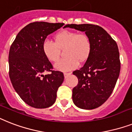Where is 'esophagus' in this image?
Instances as JSON below:
<instances>
[{"instance_id":"esophagus-1","label":"esophagus","mask_w":132,"mask_h":132,"mask_svg":"<svg viewBox=\"0 0 132 132\" xmlns=\"http://www.w3.org/2000/svg\"><path fill=\"white\" fill-rule=\"evenodd\" d=\"M71 74H72V72H68V73H67V72H64V77H65V78H66V77H68V76L70 75Z\"/></svg>"}]
</instances>
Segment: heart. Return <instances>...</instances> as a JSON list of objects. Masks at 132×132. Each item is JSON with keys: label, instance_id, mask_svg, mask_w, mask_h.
I'll use <instances>...</instances> for the list:
<instances>
[{"label": "heart", "instance_id": "1", "mask_svg": "<svg viewBox=\"0 0 132 132\" xmlns=\"http://www.w3.org/2000/svg\"><path fill=\"white\" fill-rule=\"evenodd\" d=\"M55 43L46 39L43 43L42 49L44 55L51 62H55L60 56V49H64L66 57L55 64V69L68 71L76 68L79 62L86 61L92 51L90 39L85 34L63 30L55 35Z\"/></svg>", "mask_w": 132, "mask_h": 132}]
</instances>
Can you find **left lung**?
<instances>
[{"mask_svg": "<svg viewBox=\"0 0 132 132\" xmlns=\"http://www.w3.org/2000/svg\"><path fill=\"white\" fill-rule=\"evenodd\" d=\"M65 28L85 32L90 39L92 51L84 66L73 72L78 85L72 89L74 104L91 110L103 104L112 94L121 69L115 40L102 27L94 24H68Z\"/></svg>", "mask_w": 132, "mask_h": 132, "instance_id": "left-lung-1", "label": "left lung"}]
</instances>
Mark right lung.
<instances>
[{"label": "right lung", "mask_w": 132, "mask_h": 132, "mask_svg": "<svg viewBox=\"0 0 132 132\" xmlns=\"http://www.w3.org/2000/svg\"><path fill=\"white\" fill-rule=\"evenodd\" d=\"M64 25L45 21L29 23L20 31L9 49V77L13 87L23 101L36 109L52 106L64 81L62 72L52 70L42 49L47 36ZM47 71L51 73L44 76Z\"/></svg>", "instance_id": "add662e5"}]
</instances>
